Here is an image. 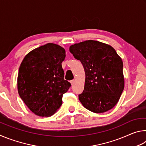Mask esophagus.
I'll return each instance as SVG.
<instances>
[{
	"label": "esophagus",
	"instance_id": "obj_1",
	"mask_svg": "<svg viewBox=\"0 0 146 146\" xmlns=\"http://www.w3.org/2000/svg\"><path fill=\"white\" fill-rule=\"evenodd\" d=\"M71 82V84L73 86V85L74 84V82H75V80H71V82Z\"/></svg>",
	"mask_w": 146,
	"mask_h": 146
}]
</instances>
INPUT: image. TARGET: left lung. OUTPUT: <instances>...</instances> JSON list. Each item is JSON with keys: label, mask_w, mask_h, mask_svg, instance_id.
Wrapping results in <instances>:
<instances>
[{"label": "left lung", "mask_w": 146, "mask_h": 146, "mask_svg": "<svg viewBox=\"0 0 146 146\" xmlns=\"http://www.w3.org/2000/svg\"><path fill=\"white\" fill-rule=\"evenodd\" d=\"M82 64L86 78L78 99L87 110L101 113L117 104L124 88L123 62L115 49L96 40H86L70 47Z\"/></svg>", "instance_id": "left-lung-1"}]
</instances>
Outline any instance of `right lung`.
<instances>
[{
  "mask_svg": "<svg viewBox=\"0 0 146 146\" xmlns=\"http://www.w3.org/2000/svg\"><path fill=\"white\" fill-rule=\"evenodd\" d=\"M65 49L48 43L27 54L20 66L17 88L21 99L40 117L53 115L62 104L71 84L64 80Z\"/></svg>",
  "mask_w": 146,
  "mask_h": 146,
  "instance_id": "right-lung-1",
  "label": "right lung"
}]
</instances>
